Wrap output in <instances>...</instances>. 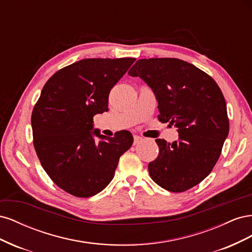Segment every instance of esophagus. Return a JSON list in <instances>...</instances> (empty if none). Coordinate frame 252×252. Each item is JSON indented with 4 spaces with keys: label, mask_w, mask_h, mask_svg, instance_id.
I'll return each mask as SVG.
<instances>
[{
    "label": "esophagus",
    "mask_w": 252,
    "mask_h": 252,
    "mask_svg": "<svg viewBox=\"0 0 252 252\" xmlns=\"http://www.w3.org/2000/svg\"><path fill=\"white\" fill-rule=\"evenodd\" d=\"M142 141H143V138H141L140 135H134V136H133V144H134V145L140 144Z\"/></svg>",
    "instance_id": "esophagus-1"
}]
</instances>
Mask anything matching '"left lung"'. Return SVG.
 <instances>
[{
	"label": "left lung",
	"mask_w": 252,
	"mask_h": 252,
	"mask_svg": "<svg viewBox=\"0 0 252 252\" xmlns=\"http://www.w3.org/2000/svg\"><path fill=\"white\" fill-rule=\"evenodd\" d=\"M128 74L152 89L158 120L179 132L173 143L156 140L158 156L148 165L150 177L168 191H186L211 172L229 132L222 91L207 73L173 58L138 60Z\"/></svg>",
	"instance_id": "left-lung-1"
}]
</instances>
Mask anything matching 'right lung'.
<instances>
[{
    "instance_id": "1",
    "label": "right lung",
    "mask_w": 252,
    "mask_h": 252,
    "mask_svg": "<svg viewBox=\"0 0 252 252\" xmlns=\"http://www.w3.org/2000/svg\"><path fill=\"white\" fill-rule=\"evenodd\" d=\"M134 61L84 59L44 85L32 116L33 145L44 170L66 192L79 197L101 192L131 147L130 132L105 136L94 129V117L108 109L111 88Z\"/></svg>"
}]
</instances>
